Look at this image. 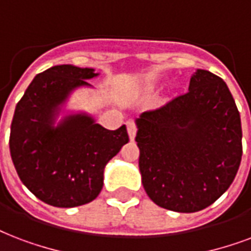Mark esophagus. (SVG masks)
<instances>
[{
    "label": "esophagus",
    "instance_id": "esophagus-1",
    "mask_svg": "<svg viewBox=\"0 0 251 251\" xmlns=\"http://www.w3.org/2000/svg\"><path fill=\"white\" fill-rule=\"evenodd\" d=\"M126 126H127V133H129L130 139H134L135 134H137V126L133 121H127L126 122Z\"/></svg>",
    "mask_w": 251,
    "mask_h": 251
}]
</instances>
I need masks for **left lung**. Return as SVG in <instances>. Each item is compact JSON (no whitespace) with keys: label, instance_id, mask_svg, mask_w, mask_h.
<instances>
[{"label":"left lung","instance_id":"1","mask_svg":"<svg viewBox=\"0 0 251 251\" xmlns=\"http://www.w3.org/2000/svg\"><path fill=\"white\" fill-rule=\"evenodd\" d=\"M143 188L156 205L181 213L217 200L242 158L240 112L221 77L198 70L189 89L137 120Z\"/></svg>","mask_w":251,"mask_h":251}]
</instances>
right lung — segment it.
<instances>
[{"mask_svg":"<svg viewBox=\"0 0 251 251\" xmlns=\"http://www.w3.org/2000/svg\"><path fill=\"white\" fill-rule=\"evenodd\" d=\"M95 76L92 68L51 67L36 75L15 106L11 159L28 191L50 205L72 208L95 200L102 189L105 166L129 142L125 125L108 130L85 114L53 126L57 105Z\"/></svg>","mask_w":251,"mask_h":251,"instance_id":"right-lung-1","label":"right lung"}]
</instances>
